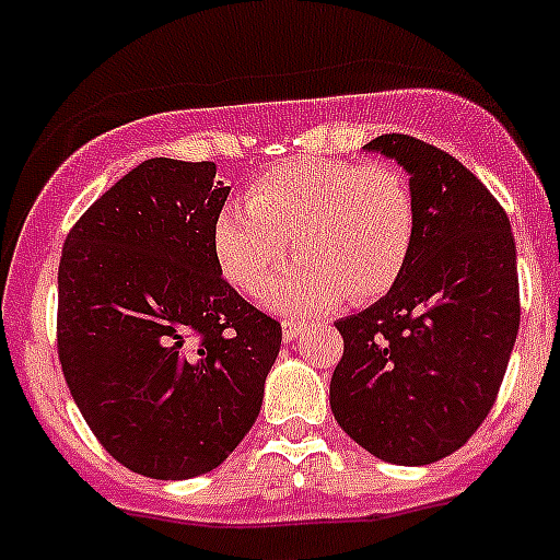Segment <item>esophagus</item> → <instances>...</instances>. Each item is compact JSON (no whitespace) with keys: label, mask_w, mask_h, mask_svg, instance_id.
Listing matches in <instances>:
<instances>
[{"label":"esophagus","mask_w":560,"mask_h":560,"mask_svg":"<svg viewBox=\"0 0 560 560\" xmlns=\"http://www.w3.org/2000/svg\"><path fill=\"white\" fill-rule=\"evenodd\" d=\"M302 322H283V343H291V340L300 338Z\"/></svg>","instance_id":"34e87169"}]
</instances>
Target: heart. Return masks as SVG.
<instances>
[{
	"label": "heart",
	"instance_id": "1",
	"mask_svg": "<svg viewBox=\"0 0 560 560\" xmlns=\"http://www.w3.org/2000/svg\"><path fill=\"white\" fill-rule=\"evenodd\" d=\"M415 233L418 203L396 167L296 156L217 211L211 244L228 283L255 294L294 241L306 260L265 282L260 302L300 316L390 291Z\"/></svg>",
	"mask_w": 560,
	"mask_h": 560
}]
</instances>
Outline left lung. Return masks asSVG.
Returning a JSON list of instances; mask_svg holds the SVG:
<instances>
[{
    "mask_svg": "<svg viewBox=\"0 0 560 560\" xmlns=\"http://www.w3.org/2000/svg\"><path fill=\"white\" fill-rule=\"evenodd\" d=\"M363 148L407 170L418 233L393 289L335 324L343 357L329 407L376 459L431 465L476 434L509 369L520 329L514 233L451 153L407 135Z\"/></svg>",
    "mask_w": 560,
    "mask_h": 560,
    "instance_id": "left-lung-1",
    "label": "left lung"
}]
</instances>
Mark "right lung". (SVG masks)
<instances>
[{
  "label": "right lung",
  "instance_id": "obj_1",
  "mask_svg": "<svg viewBox=\"0 0 560 560\" xmlns=\"http://www.w3.org/2000/svg\"><path fill=\"white\" fill-rule=\"evenodd\" d=\"M228 195L214 162L148 159L62 247L68 390L106 454L159 481L203 476L233 454L283 340L217 266L211 228Z\"/></svg>",
  "mask_w": 560,
  "mask_h": 560
}]
</instances>
